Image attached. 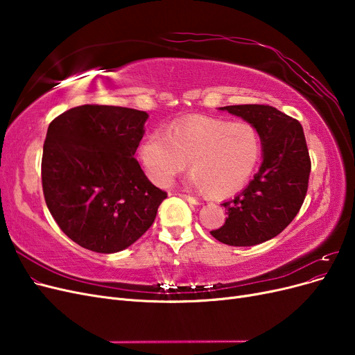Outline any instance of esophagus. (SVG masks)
Segmentation results:
<instances>
[{
  "instance_id": "obj_1",
  "label": "esophagus",
  "mask_w": 355,
  "mask_h": 355,
  "mask_svg": "<svg viewBox=\"0 0 355 355\" xmlns=\"http://www.w3.org/2000/svg\"><path fill=\"white\" fill-rule=\"evenodd\" d=\"M182 198L184 200H187L188 202H191V204H196V206H198L200 204V200H197L196 197H191V196H187V194H179Z\"/></svg>"
}]
</instances>
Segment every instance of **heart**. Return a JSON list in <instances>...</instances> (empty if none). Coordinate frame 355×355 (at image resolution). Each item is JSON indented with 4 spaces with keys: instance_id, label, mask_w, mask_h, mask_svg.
<instances>
[{
    "instance_id": "1",
    "label": "heart",
    "mask_w": 355,
    "mask_h": 355,
    "mask_svg": "<svg viewBox=\"0 0 355 355\" xmlns=\"http://www.w3.org/2000/svg\"><path fill=\"white\" fill-rule=\"evenodd\" d=\"M261 155V141L245 121L194 115L154 130L139 146V158L148 178L167 187L189 166L188 184L213 197L237 192L252 176Z\"/></svg>"
}]
</instances>
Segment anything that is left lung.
I'll list each match as a JSON object with an SVG mask.
<instances>
[{"label": "left lung", "instance_id": "8db88e82", "mask_svg": "<svg viewBox=\"0 0 355 355\" xmlns=\"http://www.w3.org/2000/svg\"><path fill=\"white\" fill-rule=\"evenodd\" d=\"M219 110L241 116L256 128L262 164L239 196L222 204L228 218L210 234L228 245L261 244L280 234L305 200L311 159L304 128L270 105H232Z\"/></svg>", "mask_w": 355, "mask_h": 355}]
</instances>
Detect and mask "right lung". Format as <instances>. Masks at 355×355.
Returning a JSON list of instances; mask_svg holds the SVG:
<instances>
[{
	"label": "right lung",
	"instance_id": "1",
	"mask_svg": "<svg viewBox=\"0 0 355 355\" xmlns=\"http://www.w3.org/2000/svg\"><path fill=\"white\" fill-rule=\"evenodd\" d=\"M146 120L145 111L83 105L49 125L42 192L59 228L84 249H127L149 230L167 198L135 158Z\"/></svg>",
	"mask_w": 355,
	"mask_h": 355
}]
</instances>
